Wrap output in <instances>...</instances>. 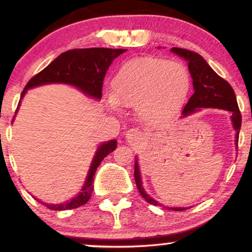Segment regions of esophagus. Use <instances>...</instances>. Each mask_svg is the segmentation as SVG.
Returning a JSON list of instances; mask_svg holds the SVG:
<instances>
[{"mask_svg":"<svg viewBox=\"0 0 252 252\" xmlns=\"http://www.w3.org/2000/svg\"><path fill=\"white\" fill-rule=\"evenodd\" d=\"M142 137V132L138 129H129L126 132V140L130 144H137L138 141Z\"/></svg>","mask_w":252,"mask_h":252,"instance_id":"1","label":"esophagus"}]
</instances>
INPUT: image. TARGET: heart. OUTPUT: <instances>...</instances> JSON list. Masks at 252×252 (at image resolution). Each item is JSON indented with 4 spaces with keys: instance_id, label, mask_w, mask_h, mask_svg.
<instances>
[{
    "instance_id": "1",
    "label": "heart",
    "mask_w": 252,
    "mask_h": 252,
    "mask_svg": "<svg viewBox=\"0 0 252 252\" xmlns=\"http://www.w3.org/2000/svg\"><path fill=\"white\" fill-rule=\"evenodd\" d=\"M111 108H136L138 117L155 124L167 120L184 105L190 90L185 65L163 58L147 57L126 63L111 82Z\"/></svg>"
}]
</instances>
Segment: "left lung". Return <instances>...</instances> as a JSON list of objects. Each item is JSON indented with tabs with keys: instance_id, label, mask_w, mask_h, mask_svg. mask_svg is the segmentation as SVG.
Returning <instances> with one entry per match:
<instances>
[{
	"instance_id": "obj_1",
	"label": "left lung",
	"mask_w": 252,
	"mask_h": 252,
	"mask_svg": "<svg viewBox=\"0 0 252 252\" xmlns=\"http://www.w3.org/2000/svg\"><path fill=\"white\" fill-rule=\"evenodd\" d=\"M173 53L178 54L179 57L184 58L189 63V70L193 79V89L194 94L185 105L182 110V117H186L189 115L194 114L195 111L200 110V108H213L222 109L232 112L231 121H232L233 129L236 130V148L238 146V136L239 130L242 126V115L239 111L237 98L233 91L232 86L226 80L219 77L215 71L211 68V66L206 63V60L200 54L195 52L185 50V48H172ZM135 181L137 186L138 192L142 195V198L147 202L152 205H158V202L154 200L152 196L148 195L142 186L141 180V173L138 168L137 158L135 160ZM169 209V207H168ZM172 211H185V207H170Z\"/></svg>"
}]
</instances>
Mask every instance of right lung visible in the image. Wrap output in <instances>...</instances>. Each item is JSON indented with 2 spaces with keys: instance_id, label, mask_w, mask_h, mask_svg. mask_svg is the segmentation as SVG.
<instances>
[{
  "instance_id": "right-lung-1",
  "label": "right lung",
  "mask_w": 252,
  "mask_h": 252,
  "mask_svg": "<svg viewBox=\"0 0 252 252\" xmlns=\"http://www.w3.org/2000/svg\"><path fill=\"white\" fill-rule=\"evenodd\" d=\"M126 50L117 48H80V50H70L63 52L57 59H54L47 67H45L41 72L31 78L26 88L21 94V99L27 92V90L35 86L45 85V84H68V85L76 86L80 91H83L86 96L100 99L102 98L103 80L105 77L109 66L111 65L115 58L124 53ZM21 100L19 102V106ZM17 106V110H19ZM14 121V118H13ZM117 147V141L111 140L104 142L98 147L91 166H90L88 176H86L85 184L80 192L72 198L70 201L63 202V204H46L47 209L53 211L72 210L82 206L89 201L94 189V176L103 158L110 153L114 152Z\"/></svg>"
}]
</instances>
